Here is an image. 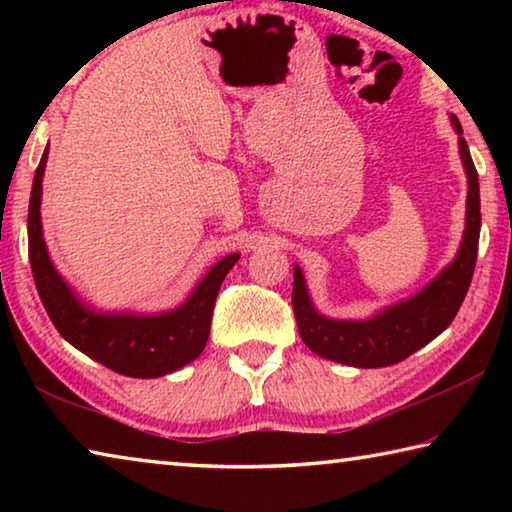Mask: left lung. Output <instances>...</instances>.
Returning a JSON list of instances; mask_svg holds the SVG:
<instances>
[{
	"instance_id": "8db88e82",
	"label": "left lung",
	"mask_w": 512,
	"mask_h": 512,
	"mask_svg": "<svg viewBox=\"0 0 512 512\" xmlns=\"http://www.w3.org/2000/svg\"><path fill=\"white\" fill-rule=\"evenodd\" d=\"M452 124L461 135L458 149H461V160L467 173L465 232L456 259L418 296L368 320H329L320 316L311 307L300 268H293L291 302L298 332L307 348L320 357L357 368L393 366L436 339L440 332H445L461 309L472 282L476 253H479L481 198L479 173H476L467 142L463 140V128L456 117H452Z\"/></svg>"
}]
</instances>
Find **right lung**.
I'll list each match as a JSON object with an SVG mask.
<instances>
[{"instance_id":"1","label":"right lung","mask_w":512,"mask_h":512,"mask_svg":"<svg viewBox=\"0 0 512 512\" xmlns=\"http://www.w3.org/2000/svg\"><path fill=\"white\" fill-rule=\"evenodd\" d=\"M47 153L33 176L29 201V262L38 296L51 323L76 350L99 361L101 366L126 377H162L187 366L205 350L210 339L212 311L225 275L239 259V253L223 257L189 296L183 307L158 316L97 314L85 309L63 277L56 273L47 255L40 223L42 173Z\"/></svg>"}]
</instances>
